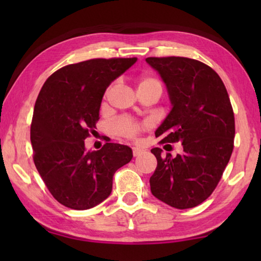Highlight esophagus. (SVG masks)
<instances>
[{
    "mask_svg": "<svg viewBox=\"0 0 261 261\" xmlns=\"http://www.w3.org/2000/svg\"><path fill=\"white\" fill-rule=\"evenodd\" d=\"M143 152H144L143 148H139V147H134V148H132V154H134V156H138Z\"/></svg>",
    "mask_w": 261,
    "mask_h": 261,
    "instance_id": "34e87169",
    "label": "esophagus"
}]
</instances>
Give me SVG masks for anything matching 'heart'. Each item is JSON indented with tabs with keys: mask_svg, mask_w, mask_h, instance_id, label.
<instances>
[{
	"mask_svg": "<svg viewBox=\"0 0 261 261\" xmlns=\"http://www.w3.org/2000/svg\"><path fill=\"white\" fill-rule=\"evenodd\" d=\"M162 83L159 78L151 76V74H144L141 76L138 81V91H153L156 92V93L161 94L162 92ZM110 90L112 87H109L107 91H106L105 96L107 98ZM112 131L114 135L123 137V138L126 139H137V137L140 135V132H143L144 130H146L148 127L147 123H141V122H137L135 120H132L131 117L127 116H122L118 117L117 120H115L112 125Z\"/></svg>",
	"mask_w": 261,
	"mask_h": 261,
	"instance_id": "1",
	"label": "heart"
}]
</instances>
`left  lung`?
<instances>
[{
  "label": "left lung",
  "instance_id": "1",
  "mask_svg": "<svg viewBox=\"0 0 261 261\" xmlns=\"http://www.w3.org/2000/svg\"><path fill=\"white\" fill-rule=\"evenodd\" d=\"M169 92L173 109L155 131L159 144L183 145V152L158 160L149 178L159 200L178 210L192 208L218 187L230 160L235 138V117L222 79L200 61L179 56L147 57Z\"/></svg>",
  "mask_w": 261,
  "mask_h": 261
}]
</instances>
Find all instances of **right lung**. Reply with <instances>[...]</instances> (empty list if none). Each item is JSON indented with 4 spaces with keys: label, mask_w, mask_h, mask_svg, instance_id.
Returning a JSON list of instances; mask_svg holds the SVG:
<instances>
[{
    "label": "right lung",
    "mask_w": 261,
    "mask_h": 261,
    "mask_svg": "<svg viewBox=\"0 0 261 261\" xmlns=\"http://www.w3.org/2000/svg\"><path fill=\"white\" fill-rule=\"evenodd\" d=\"M130 59H93L69 64L43 84L31 123L33 161L51 196L65 207L88 210L107 199L115 171L132 159L125 145L106 143L86 152L105 91L136 63Z\"/></svg>",
    "instance_id": "right-lung-1"
}]
</instances>
